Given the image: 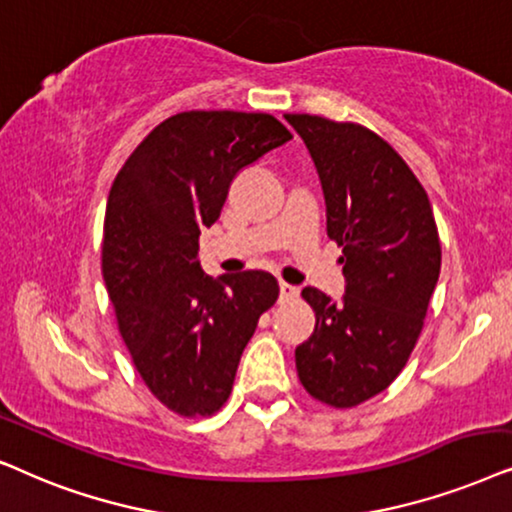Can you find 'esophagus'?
<instances>
[{
  "label": "esophagus",
  "mask_w": 512,
  "mask_h": 512,
  "mask_svg": "<svg viewBox=\"0 0 512 512\" xmlns=\"http://www.w3.org/2000/svg\"><path fill=\"white\" fill-rule=\"evenodd\" d=\"M278 288H281V299H295L297 292H299L295 285H290V283H281Z\"/></svg>",
  "instance_id": "obj_1"
}]
</instances>
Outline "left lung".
Returning <instances> with one entry per match:
<instances>
[{
  "label": "left lung",
  "instance_id": "8db88e82",
  "mask_svg": "<svg viewBox=\"0 0 512 512\" xmlns=\"http://www.w3.org/2000/svg\"><path fill=\"white\" fill-rule=\"evenodd\" d=\"M309 149L325 196L327 236L342 245L344 297L304 288L313 335L295 349L302 386L356 407L403 372L440 276L428 194L400 154L358 124L285 114Z\"/></svg>",
  "mask_w": 512,
  "mask_h": 512
}]
</instances>
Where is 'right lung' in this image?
Instances as JSON below:
<instances>
[{"label":"right lung","instance_id":"add662e5","mask_svg":"<svg viewBox=\"0 0 512 512\" xmlns=\"http://www.w3.org/2000/svg\"><path fill=\"white\" fill-rule=\"evenodd\" d=\"M292 138L271 114L182 112L154 128L109 189L102 278L149 391L182 417L227 403L257 320L278 299L267 271L208 276L199 236L234 177Z\"/></svg>","mask_w":512,"mask_h":512}]
</instances>
